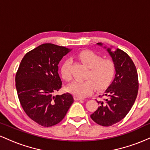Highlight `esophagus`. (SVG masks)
Instances as JSON below:
<instances>
[{
	"label": "esophagus",
	"instance_id": "34e87169",
	"mask_svg": "<svg viewBox=\"0 0 150 150\" xmlns=\"http://www.w3.org/2000/svg\"><path fill=\"white\" fill-rule=\"evenodd\" d=\"M74 99H75V101H79V100H81V99H83L80 97H77V96H74Z\"/></svg>",
	"mask_w": 150,
	"mask_h": 150
}]
</instances>
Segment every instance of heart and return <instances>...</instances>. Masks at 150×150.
Wrapping results in <instances>:
<instances>
[{
  "mask_svg": "<svg viewBox=\"0 0 150 150\" xmlns=\"http://www.w3.org/2000/svg\"><path fill=\"white\" fill-rule=\"evenodd\" d=\"M76 57L89 68L85 81H74L67 87V91L75 96L85 97L92 94L96 88L99 90L110 85L116 74V65L113 61L102 59L97 53L84 50L76 55ZM72 61L67 59L61 65L62 77L66 81L72 79Z\"/></svg>",
  "mask_w": 150,
  "mask_h": 150,
  "instance_id": "heart-1",
  "label": "heart"
}]
</instances>
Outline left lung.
<instances>
[{"mask_svg": "<svg viewBox=\"0 0 150 150\" xmlns=\"http://www.w3.org/2000/svg\"><path fill=\"white\" fill-rule=\"evenodd\" d=\"M97 44L102 46L101 43ZM107 51L116 65L115 78L103 94L107 98L97 101L99 106L90 116L96 123L106 127L118 123L128 114L135 103L139 87L137 69L130 56L119 49L113 52L108 48Z\"/></svg>", "mask_w": 150, "mask_h": 150, "instance_id": "obj_1", "label": "left lung"}]
</instances>
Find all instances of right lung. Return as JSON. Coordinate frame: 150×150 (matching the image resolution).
Listing matches in <instances>:
<instances>
[{
    "instance_id": "1",
    "label": "right lung",
    "mask_w": 150,
    "mask_h": 150,
    "mask_svg": "<svg viewBox=\"0 0 150 150\" xmlns=\"http://www.w3.org/2000/svg\"><path fill=\"white\" fill-rule=\"evenodd\" d=\"M69 51L64 46L42 44L26 53L15 75L22 108L31 119L44 127L60 123L74 101L70 93L53 96L62 87L58 65Z\"/></svg>"
}]
</instances>
